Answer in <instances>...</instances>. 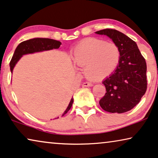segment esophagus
Masks as SVG:
<instances>
[{
    "mask_svg": "<svg viewBox=\"0 0 158 158\" xmlns=\"http://www.w3.org/2000/svg\"><path fill=\"white\" fill-rule=\"evenodd\" d=\"M82 86L83 87H92V86H93V83L87 82V81H86V82L83 83Z\"/></svg>",
    "mask_w": 158,
    "mask_h": 158,
    "instance_id": "obj_1",
    "label": "esophagus"
}]
</instances>
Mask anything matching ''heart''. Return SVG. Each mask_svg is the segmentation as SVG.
<instances>
[{
	"label": "heart",
	"instance_id": "obj_1",
	"mask_svg": "<svg viewBox=\"0 0 158 158\" xmlns=\"http://www.w3.org/2000/svg\"><path fill=\"white\" fill-rule=\"evenodd\" d=\"M71 58L77 66L84 67L87 78L100 80L116 70L121 60V50L113 42L89 38L76 46L71 52Z\"/></svg>",
	"mask_w": 158,
	"mask_h": 158
}]
</instances>
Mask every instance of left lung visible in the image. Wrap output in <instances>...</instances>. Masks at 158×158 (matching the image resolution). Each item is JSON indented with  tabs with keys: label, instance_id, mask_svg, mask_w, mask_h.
Listing matches in <instances>:
<instances>
[{
	"label": "left lung",
	"instance_id": "1",
	"mask_svg": "<svg viewBox=\"0 0 158 158\" xmlns=\"http://www.w3.org/2000/svg\"><path fill=\"white\" fill-rule=\"evenodd\" d=\"M96 34L107 35L121 50V60L116 70L102 81L106 93L99 103L107 112H127L140 102L147 91L146 61L136 43L123 33L105 29Z\"/></svg>",
	"mask_w": 158,
	"mask_h": 158
}]
</instances>
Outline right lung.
I'll list each match as a JSON object with an SVG mask.
<instances>
[{
	"instance_id": "add662e5",
	"label": "right lung",
	"mask_w": 158,
	"mask_h": 158,
	"mask_svg": "<svg viewBox=\"0 0 158 158\" xmlns=\"http://www.w3.org/2000/svg\"><path fill=\"white\" fill-rule=\"evenodd\" d=\"M60 45H61V43L60 41L55 40L49 38H34L22 42L16 48L15 52H14L13 55V57H12L10 61V71L12 73L14 67L15 66L16 64L23 55L32 53V52H35L43 51V50L58 49V48H59ZM73 102V99L71 98L68 108H67L64 114L62 115V116L67 113V112L70 110L71 106H72Z\"/></svg>"
}]
</instances>
